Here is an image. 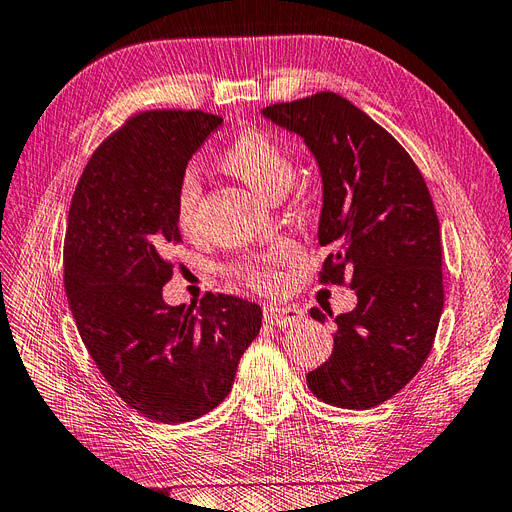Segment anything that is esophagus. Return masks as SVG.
Here are the masks:
<instances>
[{
    "label": "esophagus",
    "mask_w": 512,
    "mask_h": 512,
    "mask_svg": "<svg viewBox=\"0 0 512 512\" xmlns=\"http://www.w3.org/2000/svg\"><path fill=\"white\" fill-rule=\"evenodd\" d=\"M265 320L273 327H294V324L303 320V312L294 305H267L265 307Z\"/></svg>",
    "instance_id": "esophagus-1"
}]
</instances>
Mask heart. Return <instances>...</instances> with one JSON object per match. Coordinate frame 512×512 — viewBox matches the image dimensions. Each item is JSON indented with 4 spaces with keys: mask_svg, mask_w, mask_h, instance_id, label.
<instances>
[{
    "mask_svg": "<svg viewBox=\"0 0 512 512\" xmlns=\"http://www.w3.org/2000/svg\"><path fill=\"white\" fill-rule=\"evenodd\" d=\"M218 164L247 188L269 200L280 198L294 181V160L286 145L260 130H247L232 138L220 153ZM200 185L192 173H185L177 185L175 220L183 232L198 226ZM292 258L290 247H275L271 252L232 262L228 273L254 290H275L282 284L280 267Z\"/></svg>",
    "mask_w": 512,
    "mask_h": 512,
    "instance_id": "obj_1",
    "label": "heart"
}]
</instances>
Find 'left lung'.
Segmentation results:
<instances>
[{
	"label": "left lung",
	"instance_id": "left-lung-1",
	"mask_svg": "<svg viewBox=\"0 0 512 512\" xmlns=\"http://www.w3.org/2000/svg\"><path fill=\"white\" fill-rule=\"evenodd\" d=\"M305 138L320 164L318 237L331 252L320 284L350 286L352 312L337 324L333 354L307 374L324 404L369 410L418 374L444 307L440 222L421 170L361 108L333 91L262 108ZM309 316L324 322L318 307Z\"/></svg>",
	"mask_w": 512,
	"mask_h": 512
}]
</instances>
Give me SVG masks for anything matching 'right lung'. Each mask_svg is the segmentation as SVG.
Masks as SVG:
<instances>
[{"label": "right lung", "mask_w": 512, "mask_h": 512, "mask_svg": "<svg viewBox=\"0 0 512 512\" xmlns=\"http://www.w3.org/2000/svg\"><path fill=\"white\" fill-rule=\"evenodd\" d=\"M222 117L160 108L106 136L76 183L64 239V286L83 344L111 389L156 423L218 408L262 324L260 305L207 292L170 307L168 250L181 243L177 185Z\"/></svg>", "instance_id": "add662e5"}]
</instances>
